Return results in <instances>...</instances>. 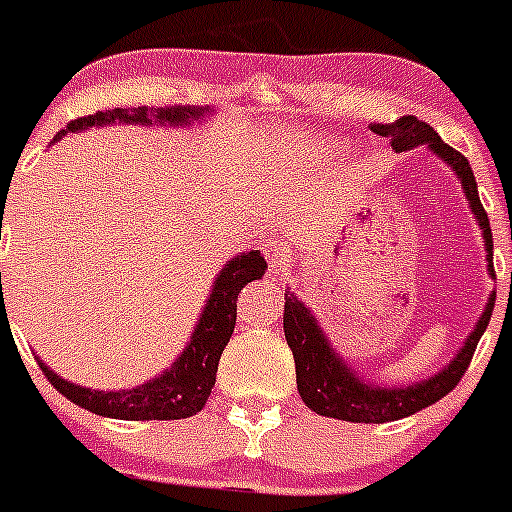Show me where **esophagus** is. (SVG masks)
Masks as SVG:
<instances>
[{"instance_id":"1","label":"esophagus","mask_w":512,"mask_h":512,"mask_svg":"<svg viewBox=\"0 0 512 512\" xmlns=\"http://www.w3.org/2000/svg\"><path fill=\"white\" fill-rule=\"evenodd\" d=\"M269 266H271V271H274V274H284V271L291 266V251H289V246H284V243H281V246L271 248V253H269Z\"/></svg>"}]
</instances>
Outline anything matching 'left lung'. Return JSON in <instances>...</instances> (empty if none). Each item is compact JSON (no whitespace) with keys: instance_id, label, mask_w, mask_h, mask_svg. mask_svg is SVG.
<instances>
[{"instance_id":"1","label":"left lung","mask_w":512,"mask_h":512,"mask_svg":"<svg viewBox=\"0 0 512 512\" xmlns=\"http://www.w3.org/2000/svg\"><path fill=\"white\" fill-rule=\"evenodd\" d=\"M372 133L392 140V150H397V153H407V150L427 145L437 158L450 165L452 173L462 183V193H465L467 203H470L472 216H475L480 231H483L485 261H488L490 276L495 279L493 231H490L488 213H485L483 203H480L478 183H475V175H472V168L465 155L457 153L447 143H442L440 135L427 123L417 120L415 115H405V118L394 120L389 125H372ZM493 306L495 291L490 294L483 314L475 321V329L465 339L460 352L440 372L430 374V377L420 379V382L384 387V384L367 382L357 369H352V364L344 362L337 354V349L332 347V342L326 339L324 329L316 321V316L311 314L309 306L299 301L294 291H286L284 334L286 344L294 352L296 387H299L304 405L321 417H334V420L344 422H374V425L402 420V417H410L415 412L425 410V407L435 405L437 399H442L447 392L455 389V384L465 374L480 337L488 329Z\"/></svg>"}]
</instances>
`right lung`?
<instances>
[{"instance_id": "1", "label": "right lung", "mask_w": 512, "mask_h": 512, "mask_svg": "<svg viewBox=\"0 0 512 512\" xmlns=\"http://www.w3.org/2000/svg\"><path fill=\"white\" fill-rule=\"evenodd\" d=\"M213 110L198 105H173V107H115L105 113L77 118L65 130L55 135L60 140L67 133H80L105 125H143V128H191L193 123H203ZM266 274V259L261 251H248L233 256L218 271L213 289L208 294L206 306L193 326L191 342L178 354L173 364L158 377L130 389H90L75 382H67L60 374L52 372L42 359H37L57 392L65 394L70 402L85 407L102 417L113 420H183L203 410L211 389L216 384L218 359L228 344L236 326V301L248 281H256ZM2 284V274H0ZM2 289V286H0ZM4 309V306H2Z\"/></svg>"}]
</instances>
